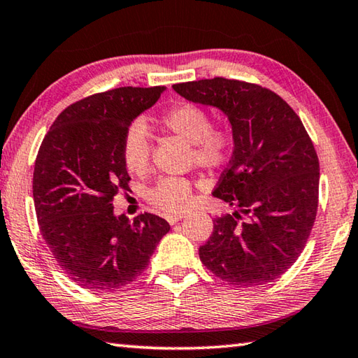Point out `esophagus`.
<instances>
[{"label": "esophagus", "mask_w": 358, "mask_h": 358, "mask_svg": "<svg viewBox=\"0 0 358 358\" xmlns=\"http://www.w3.org/2000/svg\"><path fill=\"white\" fill-rule=\"evenodd\" d=\"M183 217H185V214H183V213L171 214V215H167V222H169L171 225H173V223H177V222H180L181 219H183Z\"/></svg>", "instance_id": "34e87169"}]
</instances>
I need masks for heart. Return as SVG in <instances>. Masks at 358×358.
Listing matches in <instances>:
<instances>
[{
  "mask_svg": "<svg viewBox=\"0 0 358 358\" xmlns=\"http://www.w3.org/2000/svg\"><path fill=\"white\" fill-rule=\"evenodd\" d=\"M161 124L192 144L195 163L205 169H219L228 161L233 136L227 127L211 125V116L199 105L191 102L173 105L161 116ZM150 131L143 121H135L124 133V164L131 173H144L150 164ZM191 183L177 177L161 178L147 194L150 203L166 214H178L183 211L191 201Z\"/></svg>",
  "mask_w": 358,
  "mask_h": 358,
  "instance_id": "1",
  "label": "heart"
}]
</instances>
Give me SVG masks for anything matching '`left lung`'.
<instances>
[{
  "mask_svg": "<svg viewBox=\"0 0 358 358\" xmlns=\"http://www.w3.org/2000/svg\"><path fill=\"white\" fill-rule=\"evenodd\" d=\"M172 88L219 108L233 129V157L213 195L237 211L215 217L200 261L237 287L275 281L299 257L317 217L320 163L312 139L282 97L255 83L214 77Z\"/></svg>",
  "mask_w": 358,
  "mask_h": 358,
  "instance_id": "8db88e82",
  "label": "left lung"
}]
</instances>
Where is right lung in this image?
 I'll return each instance as SVG.
<instances>
[{"label": "right lung", "instance_id": "obj_1", "mask_svg": "<svg viewBox=\"0 0 358 358\" xmlns=\"http://www.w3.org/2000/svg\"><path fill=\"white\" fill-rule=\"evenodd\" d=\"M164 87H122L88 96L55 119L40 145L32 194L40 233L71 281L113 292L133 282L171 225L155 214L116 215L129 187L124 133Z\"/></svg>", "mask_w": 358, "mask_h": 358}]
</instances>
